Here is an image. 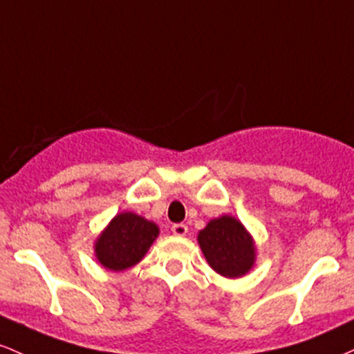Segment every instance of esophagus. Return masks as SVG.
Returning a JSON list of instances; mask_svg holds the SVG:
<instances>
[{"label":"esophagus","mask_w":354,"mask_h":354,"mask_svg":"<svg viewBox=\"0 0 354 354\" xmlns=\"http://www.w3.org/2000/svg\"><path fill=\"white\" fill-rule=\"evenodd\" d=\"M172 234L177 237H184L187 234V225L185 224H174L172 225Z\"/></svg>","instance_id":"obj_1"}]
</instances>
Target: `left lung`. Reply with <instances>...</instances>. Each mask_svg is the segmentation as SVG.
<instances>
[{
    "label": "left lung",
    "mask_w": 354,
    "mask_h": 354,
    "mask_svg": "<svg viewBox=\"0 0 354 354\" xmlns=\"http://www.w3.org/2000/svg\"><path fill=\"white\" fill-rule=\"evenodd\" d=\"M197 242L210 268L229 279L245 276L256 264V241L244 224L229 214L210 219L198 230Z\"/></svg>",
    "instance_id": "obj_1"
}]
</instances>
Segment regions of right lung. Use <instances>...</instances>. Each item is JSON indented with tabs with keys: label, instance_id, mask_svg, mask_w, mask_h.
Returning a JSON list of instances; mask_svg holds the SVG:
<instances>
[{
	"label": "right lung",
	"instance_id": "1",
	"mask_svg": "<svg viewBox=\"0 0 354 354\" xmlns=\"http://www.w3.org/2000/svg\"><path fill=\"white\" fill-rule=\"evenodd\" d=\"M160 229L156 222L135 212L117 214L93 242L95 257L109 271L133 268L145 257Z\"/></svg>",
	"mask_w": 354,
	"mask_h": 354
}]
</instances>
